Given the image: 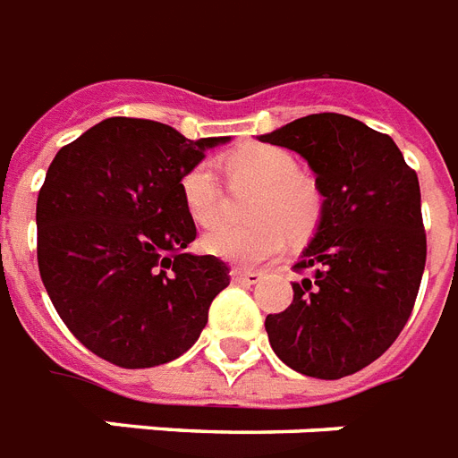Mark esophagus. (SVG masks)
<instances>
[{"instance_id":"obj_1","label":"esophagus","mask_w":458,"mask_h":458,"mask_svg":"<svg viewBox=\"0 0 458 458\" xmlns=\"http://www.w3.org/2000/svg\"><path fill=\"white\" fill-rule=\"evenodd\" d=\"M232 281L233 284H246V286H252V284H259V281H262V272H252V269H243V267H233Z\"/></svg>"}]
</instances>
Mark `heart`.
<instances>
[{
  "label": "heart",
  "instance_id": "obj_1",
  "mask_svg": "<svg viewBox=\"0 0 458 458\" xmlns=\"http://www.w3.org/2000/svg\"><path fill=\"white\" fill-rule=\"evenodd\" d=\"M232 186H258L248 225H219L203 236V250L215 258L259 265L276 258L288 239H307L317 229L324 210L319 186L300 174L295 156L281 146L246 144L225 158ZM182 200L200 226L217 225L225 217L226 196L217 174L199 163L182 177Z\"/></svg>",
  "mask_w": 458,
  "mask_h": 458
}]
</instances>
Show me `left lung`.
Segmentation results:
<instances>
[{
  "label": "left lung",
  "instance_id": "obj_1",
  "mask_svg": "<svg viewBox=\"0 0 458 458\" xmlns=\"http://www.w3.org/2000/svg\"><path fill=\"white\" fill-rule=\"evenodd\" d=\"M262 141L300 153L324 196L312 243L295 262L310 276L265 321L286 367L312 378L357 374L411 317L426 267L416 172L393 139L338 113L293 120Z\"/></svg>",
  "mask_w": 458,
  "mask_h": 458
}]
</instances>
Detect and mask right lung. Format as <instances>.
I'll use <instances>...</instances> for the list:
<instances>
[{"mask_svg":"<svg viewBox=\"0 0 458 458\" xmlns=\"http://www.w3.org/2000/svg\"><path fill=\"white\" fill-rule=\"evenodd\" d=\"M226 137L108 118L51 160L38 196V265L58 317L123 369L167 364L199 340L229 267L191 255L182 177Z\"/></svg>","mask_w":458,"mask_h":458,"instance_id":"add662e5","label":"right lung"}]
</instances>
